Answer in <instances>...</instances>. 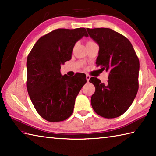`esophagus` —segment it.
Returning <instances> with one entry per match:
<instances>
[{
	"instance_id": "1",
	"label": "esophagus",
	"mask_w": 156,
	"mask_h": 156,
	"mask_svg": "<svg viewBox=\"0 0 156 156\" xmlns=\"http://www.w3.org/2000/svg\"><path fill=\"white\" fill-rule=\"evenodd\" d=\"M90 76H89V75H86V79H87V82H89V79H90Z\"/></svg>"
}]
</instances>
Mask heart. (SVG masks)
Segmentation results:
<instances>
[{"instance_id": "heart-1", "label": "heart", "mask_w": 156, "mask_h": 156, "mask_svg": "<svg viewBox=\"0 0 156 156\" xmlns=\"http://www.w3.org/2000/svg\"><path fill=\"white\" fill-rule=\"evenodd\" d=\"M94 43V41H88L87 42V44H89V43Z\"/></svg>"}]
</instances>
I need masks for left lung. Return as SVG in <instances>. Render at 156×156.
Masks as SVG:
<instances>
[{
  "instance_id": "obj_1",
  "label": "left lung",
  "mask_w": 156,
  "mask_h": 156,
  "mask_svg": "<svg viewBox=\"0 0 156 156\" xmlns=\"http://www.w3.org/2000/svg\"><path fill=\"white\" fill-rule=\"evenodd\" d=\"M89 36L98 44L96 67L109 72V80H89L96 88L91 98L98 115L114 118L122 115L138 93L140 62L133 46L125 36L109 28H87Z\"/></svg>"
}]
</instances>
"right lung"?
I'll return each mask as SVG.
<instances>
[{
  "instance_id": "add662e5",
  "label": "right lung",
  "mask_w": 156,
  "mask_h": 156,
  "mask_svg": "<svg viewBox=\"0 0 156 156\" xmlns=\"http://www.w3.org/2000/svg\"><path fill=\"white\" fill-rule=\"evenodd\" d=\"M85 28L57 29L38 39L27 59V89L36 112L49 122L63 121L72 114L75 100L87 83L86 75L61 76L60 65L71 60Z\"/></svg>"
}]
</instances>
